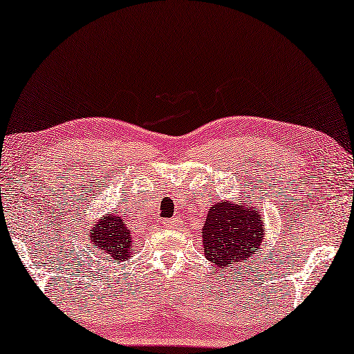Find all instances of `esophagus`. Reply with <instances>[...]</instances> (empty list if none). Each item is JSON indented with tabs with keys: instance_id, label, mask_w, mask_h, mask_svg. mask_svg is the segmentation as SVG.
<instances>
[{
	"instance_id": "34e87169",
	"label": "esophagus",
	"mask_w": 354,
	"mask_h": 354,
	"mask_svg": "<svg viewBox=\"0 0 354 354\" xmlns=\"http://www.w3.org/2000/svg\"><path fill=\"white\" fill-rule=\"evenodd\" d=\"M179 225H181V221H179L178 218H170V220L163 221V226L165 227H178Z\"/></svg>"
}]
</instances>
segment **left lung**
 <instances>
[{
	"label": "left lung",
	"instance_id": "left-lung-1",
	"mask_svg": "<svg viewBox=\"0 0 354 354\" xmlns=\"http://www.w3.org/2000/svg\"><path fill=\"white\" fill-rule=\"evenodd\" d=\"M202 231L207 258L221 271H227L234 263L248 260L257 252L265 227L255 207H239L225 201L210 207Z\"/></svg>",
	"mask_w": 354,
	"mask_h": 354
}]
</instances>
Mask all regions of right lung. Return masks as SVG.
Wrapping results in <instances>:
<instances>
[{
  "mask_svg": "<svg viewBox=\"0 0 354 354\" xmlns=\"http://www.w3.org/2000/svg\"><path fill=\"white\" fill-rule=\"evenodd\" d=\"M89 241L93 247L97 250H102V255L111 257L112 261H123L128 260L131 255V241L129 231L125 221L120 216L111 215L101 218L94 227H91Z\"/></svg>",
  "mask_w": 354,
  "mask_h": 354,
  "instance_id": "add662e5",
  "label": "right lung"
}]
</instances>
